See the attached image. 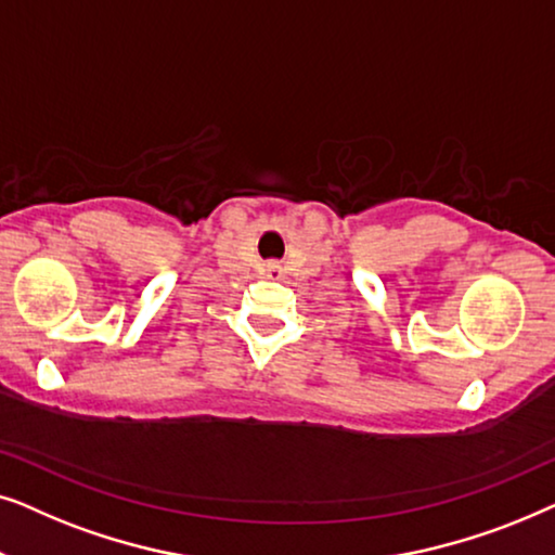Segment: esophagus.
<instances>
[{
    "label": "esophagus",
    "instance_id": "34e87169",
    "mask_svg": "<svg viewBox=\"0 0 555 555\" xmlns=\"http://www.w3.org/2000/svg\"><path fill=\"white\" fill-rule=\"evenodd\" d=\"M266 273H269L271 279H276V276H279V266H276V263H271L269 269H266Z\"/></svg>",
    "mask_w": 555,
    "mask_h": 555
}]
</instances>
